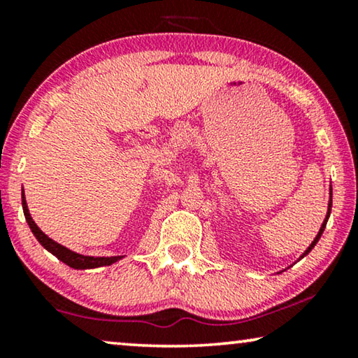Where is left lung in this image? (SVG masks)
I'll list each match as a JSON object with an SVG mask.
<instances>
[{
    "label": "left lung",
    "mask_w": 358,
    "mask_h": 358,
    "mask_svg": "<svg viewBox=\"0 0 358 358\" xmlns=\"http://www.w3.org/2000/svg\"><path fill=\"white\" fill-rule=\"evenodd\" d=\"M329 215H331V203H329V210H327V217H326V220H324V223H322V227H321V229H320V233H317V236L315 238V241H313V243H311V246L306 249V251H305V254H303V256H301V257H305V256H306V254H308V252H310V251H311V249L316 246V243H317V241H320L321 234H322V231H324V228H326V223H327V218H329Z\"/></svg>",
    "instance_id": "1"
}]
</instances>
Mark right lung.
<instances>
[{"mask_svg":"<svg viewBox=\"0 0 358 358\" xmlns=\"http://www.w3.org/2000/svg\"><path fill=\"white\" fill-rule=\"evenodd\" d=\"M22 210H24V217H26V222L29 224V228L32 229L34 236L37 238V241L42 244L43 248L47 249L48 252H52L53 256L60 259L62 262H65L66 266H70L73 268H94V267H102V266H110L122 259V256H114V257H91V256H81V254H76L66 249L62 244H58L47 236L45 233L42 231L41 228L34 223V220L29 213L27 203H26V197H24V190H22Z\"/></svg>","mask_w":358,"mask_h":358,"instance_id":"1","label":"right lung"}]
</instances>
